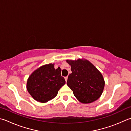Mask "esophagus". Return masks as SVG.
<instances>
[{
    "label": "esophagus",
    "mask_w": 131,
    "mask_h": 131,
    "mask_svg": "<svg viewBox=\"0 0 131 131\" xmlns=\"http://www.w3.org/2000/svg\"><path fill=\"white\" fill-rule=\"evenodd\" d=\"M68 77H65V81H66V82L68 81Z\"/></svg>",
    "instance_id": "1"
}]
</instances>
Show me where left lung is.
<instances>
[{
  "label": "left lung",
  "mask_w": 131,
  "mask_h": 131,
  "mask_svg": "<svg viewBox=\"0 0 131 131\" xmlns=\"http://www.w3.org/2000/svg\"><path fill=\"white\" fill-rule=\"evenodd\" d=\"M71 66L72 73L68 76L67 85L78 101L91 103L103 93L105 81L101 72L85 59L66 60Z\"/></svg>",
  "instance_id": "left-lung-1"
}]
</instances>
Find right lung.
I'll return each instance as SVG.
<instances>
[{
    "mask_svg": "<svg viewBox=\"0 0 131 131\" xmlns=\"http://www.w3.org/2000/svg\"><path fill=\"white\" fill-rule=\"evenodd\" d=\"M60 68H54V63L43 65L34 70L28 78L27 89L35 100L45 103L56 97L58 90L65 84Z\"/></svg>",
    "mask_w": 131,
    "mask_h": 131,
    "instance_id": "1",
    "label": "right lung"
}]
</instances>
